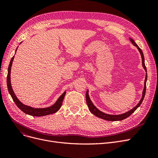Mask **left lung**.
<instances>
[{"instance_id": "obj_1", "label": "left lung", "mask_w": 158, "mask_h": 158, "mask_svg": "<svg viewBox=\"0 0 158 158\" xmlns=\"http://www.w3.org/2000/svg\"><path fill=\"white\" fill-rule=\"evenodd\" d=\"M130 41H131V43L137 47L138 51H139V52H140V55H141V56H142V66H143V67H144V69H145L146 72H147L146 71V67L145 63H144V54H143V52H142L141 49L138 46V45L135 42V41H134L132 39H131V38H130ZM146 80H147V73L146 74V78H145V81H144V90H143V92H142V99H140V102L137 104V106L134 107L133 109H132L131 110H130V111H127L125 113H123V114H117V115H113V114H109L104 113L102 112L101 111H99V109H98L96 107H95L94 106V104L92 103V102H91V100H90L89 97V95H88V90H87L86 94H85V98H86L87 105H88L90 112L92 113V114H94V115L98 117H99V118H101L102 119H104V120H107V121H121V120H123V119L127 118L128 117L130 116L132 113H133L135 111V110L140 106L142 101H143V99H144V96H145V94H146Z\"/></svg>"}]
</instances>
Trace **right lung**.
<instances>
[{
    "mask_svg": "<svg viewBox=\"0 0 158 158\" xmlns=\"http://www.w3.org/2000/svg\"><path fill=\"white\" fill-rule=\"evenodd\" d=\"M14 56L12 58L8 69L7 87H8L9 94H10L13 101L16 103L17 107L20 110H22L23 113H25L27 114H30V115H31V116H35V117H42V116L48 115V114L55 113L56 111H58L62 106V103H63V101L65 96L66 92H64L60 95L54 105H52V106L47 107V108H33L31 107L26 106V105L23 104L22 102L19 101V99L16 96V95L14 94V91L12 88L11 82H10V71H11V67H12V64L14 60Z\"/></svg>",
    "mask_w": 158,
    "mask_h": 158,
    "instance_id": "1",
    "label": "right lung"
}]
</instances>
